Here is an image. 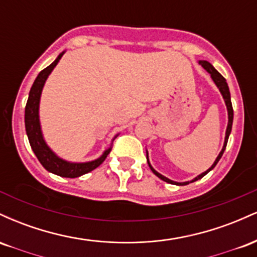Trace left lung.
I'll return each mask as SVG.
<instances>
[{
	"instance_id": "obj_1",
	"label": "left lung",
	"mask_w": 257,
	"mask_h": 257,
	"mask_svg": "<svg viewBox=\"0 0 257 257\" xmlns=\"http://www.w3.org/2000/svg\"><path fill=\"white\" fill-rule=\"evenodd\" d=\"M199 64L202 65L203 67H204V70H206V72L210 73V77L213 78L214 83L216 84V87H217V88H219V90H220L221 95H222L223 100H225V104H226V107H227V112H228V123H227L225 143H223V147H222V150H221V152L219 153V156H217L216 159H215V162H214L213 166H211L210 168H209V169L206 170V172L202 173V174H199L198 176H196V178H194L193 180H191V181H186V182H176V181H173V180H170V179L166 178V176H164V175H162V174H159V173L157 172V170L153 169L152 166H151V163H150V161H149V152L146 151V159H147V163H149L150 169L152 170V173L155 174L156 176H158L159 179L163 180V181L168 182V184H173V185H178V186H185V185L190 184V182H194V181H197V180L202 179L203 176H205L206 174H208L209 172H210V170H213L214 168H215V166H216V164H217V162L220 161V158L222 157L223 151H225V149H226V146H227V141H228L229 134H231V131H232V123H233V107H232V102H231V94H229L228 84H227L226 79L223 78V76L221 75V73H220L219 71H217V70L215 69V67H214L213 65H211L210 63H208V61H206V60H199Z\"/></svg>"
}]
</instances>
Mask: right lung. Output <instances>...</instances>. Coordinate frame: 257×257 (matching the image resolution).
I'll use <instances>...</instances> for the list:
<instances>
[{
    "instance_id": "right-lung-1",
    "label": "right lung",
    "mask_w": 257,
    "mask_h": 257,
    "mask_svg": "<svg viewBox=\"0 0 257 257\" xmlns=\"http://www.w3.org/2000/svg\"><path fill=\"white\" fill-rule=\"evenodd\" d=\"M64 53L65 52L60 53L58 58L49 66H47L46 69L38 73L36 79H35L30 93H29L28 102H26L25 106V129L32 151L36 155L37 159L42 164L44 169L55 174V175L63 176V178H78V176L84 175V174L98 168L105 161L108 153L111 152L112 147L110 146L107 150H105L104 153L99 158L94 159V161L84 162V163H73V162H67L63 158L58 157L52 151L51 147L47 145L46 141H44L40 123V113H38V111H40L41 94H42L43 85L46 83L47 78L51 75L53 69L57 66L59 60L64 55ZM117 137H118V134L113 138V140Z\"/></svg>"
}]
</instances>
